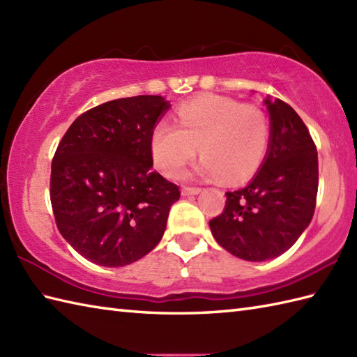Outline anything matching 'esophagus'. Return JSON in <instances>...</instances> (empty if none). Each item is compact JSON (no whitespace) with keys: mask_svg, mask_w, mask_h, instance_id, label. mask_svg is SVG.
<instances>
[{"mask_svg":"<svg viewBox=\"0 0 357 357\" xmlns=\"http://www.w3.org/2000/svg\"><path fill=\"white\" fill-rule=\"evenodd\" d=\"M198 193H201V188L198 187H184L183 190H181V195L183 196H195Z\"/></svg>","mask_w":357,"mask_h":357,"instance_id":"esophagus-1","label":"esophagus"}]
</instances>
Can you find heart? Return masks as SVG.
Returning <instances> with one entry per match:
<instances>
[{"label":"heart","instance_id":"heart-1","mask_svg":"<svg viewBox=\"0 0 357 357\" xmlns=\"http://www.w3.org/2000/svg\"><path fill=\"white\" fill-rule=\"evenodd\" d=\"M270 138V123L259 107L202 95L179 105L176 126L159 121L150 135V153L167 178H178L199 149V176L238 184L259 170Z\"/></svg>","mask_w":357,"mask_h":357}]
</instances>
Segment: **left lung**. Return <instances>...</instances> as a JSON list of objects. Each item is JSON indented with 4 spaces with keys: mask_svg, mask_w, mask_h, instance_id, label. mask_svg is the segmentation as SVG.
Here are the masks:
<instances>
[{
    "mask_svg": "<svg viewBox=\"0 0 357 357\" xmlns=\"http://www.w3.org/2000/svg\"><path fill=\"white\" fill-rule=\"evenodd\" d=\"M270 113V147L259 172L239 190L227 192L224 211L210 230L227 252L252 262L290 248L312 222L319 165L304 121L280 100L264 101Z\"/></svg>",
    "mask_w": 357,
    "mask_h": 357,
    "instance_id": "8db88e82",
    "label": "left lung"
}]
</instances>
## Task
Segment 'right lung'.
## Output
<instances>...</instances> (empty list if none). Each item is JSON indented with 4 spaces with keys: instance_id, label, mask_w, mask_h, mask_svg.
Here are the masks:
<instances>
[{
    "instance_id": "1",
    "label": "right lung",
    "mask_w": 357,
    "mask_h": 357,
    "mask_svg": "<svg viewBox=\"0 0 357 357\" xmlns=\"http://www.w3.org/2000/svg\"><path fill=\"white\" fill-rule=\"evenodd\" d=\"M170 102L139 95L82 113L52 161L50 202L59 233L102 267H124L161 241L179 187L151 170L150 135Z\"/></svg>"
}]
</instances>
